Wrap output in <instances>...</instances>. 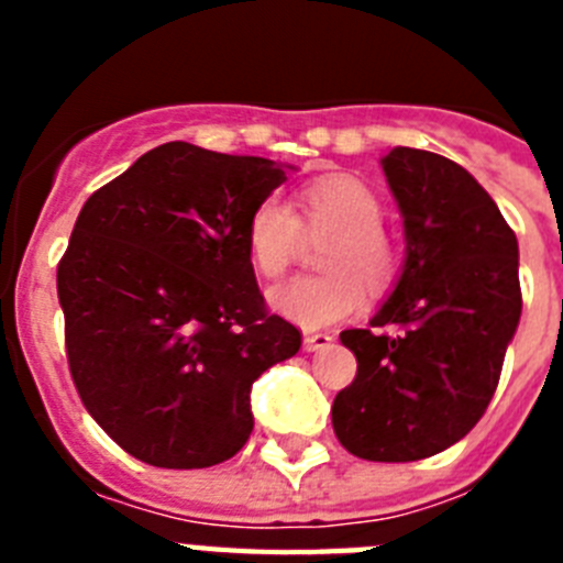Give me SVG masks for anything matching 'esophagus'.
Listing matches in <instances>:
<instances>
[{
  "label": "esophagus",
  "mask_w": 563,
  "mask_h": 563,
  "mask_svg": "<svg viewBox=\"0 0 563 563\" xmlns=\"http://www.w3.org/2000/svg\"><path fill=\"white\" fill-rule=\"evenodd\" d=\"M330 343H332L330 332H305V350H307V352L327 350Z\"/></svg>",
  "instance_id": "1"
}]
</instances>
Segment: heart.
<instances>
[{
	"mask_svg": "<svg viewBox=\"0 0 563 563\" xmlns=\"http://www.w3.org/2000/svg\"><path fill=\"white\" fill-rule=\"evenodd\" d=\"M383 206L366 183L346 174H327L307 183L296 197V213L278 194L253 206L245 245L256 273L276 278L296 256L301 228L332 231L321 251L327 273L296 276L271 290V307L292 324L321 330L352 316L363 305V282L383 287L395 273V251L380 228Z\"/></svg>",
	"mask_w": 563,
	"mask_h": 563,
	"instance_id": "obj_1",
	"label": "heart"
}]
</instances>
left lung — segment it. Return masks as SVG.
Listing matches in <instances>:
<instances>
[{
  "label": "left lung",
  "instance_id": "8db88e82",
  "mask_svg": "<svg viewBox=\"0 0 563 563\" xmlns=\"http://www.w3.org/2000/svg\"><path fill=\"white\" fill-rule=\"evenodd\" d=\"M380 168L406 258L369 330L341 332L357 375L332 429L361 460L415 462L460 442L494 397L521 318L519 242L460 163L395 146Z\"/></svg>",
  "mask_w": 563,
  "mask_h": 563
}]
</instances>
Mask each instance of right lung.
<instances>
[{"label":"right lung","instance_id":"1","mask_svg":"<svg viewBox=\"0 0 563 563\" xmlns=\"http://www.w3.org/2000/svg\"><path fill=\"white\" fill-rule=\"evenodd\" d=\"M287 168L172 141L84 202L58 262L67 361L92 420L134 460H231L253 431V380L301 346L267 316L245 245Z\"/></svg>","mask_w":563,"mask_h":563}]
</instances>
